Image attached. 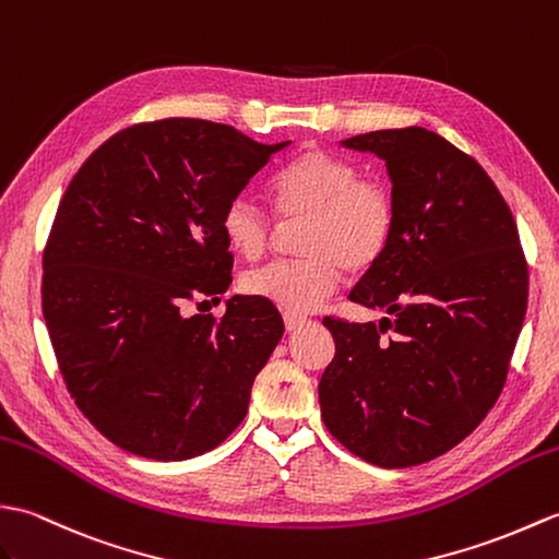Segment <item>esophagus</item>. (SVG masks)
Returning a JSON list of instances; mask_svg holds the SVG:
<instances>
[{"mask_svg":"<svg viewBox=\"0 0 559 559\" xmlns=\"http://www.w3.org/2000/svg\"><path fill=\"white\" fill-rule=\"evenodd\" d=\"M284 318V328H287L289 332L292 330H296V328H301V325H306L308 322V318L306 316H299V313H292V311H287L282 316Z\"/></svg>","mask_w":559,"mask_h":559,"instance_id":"1","label":"esophagus"}]
</instances>
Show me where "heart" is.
<instances>
[{
  "label": "heart",
  "mask_w": 559,
  "mask_h": 559,
  "mask_svg": "<svg viewBox=\"0 0 559 559\" xmlns=\"http://www.w3.org/2000/svg\"><path fill=\"white\" fill-rule=\"evenodd\" d=\"M284 219H304L301 258L275 260L241 280L248 296L294 313L313 311L340 287L344 267L358 275L373 267L394 231L388 186L364 179L349 159L308 151L272 181ZM222 234L234 253L253 260L270 241V217L253 195L239 193L222 210Z\"/></svg>",
  "instance_id": "heart-1"
}]
</instances>
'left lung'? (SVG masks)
I'll return each instance as SVG.
<instances>
[{
	"mask_svg": "<svg viewBox=\"0 0 559 559\" xmlns=\"http://www.w3.org/2000/svg\"><path fill=\"white\" fill-rule=\"evenodd\" d=\"M344 147L384 159L394 231L349 299L388 318H325L334 358L318 384L328 430L382 468L430 462L476 430L504 388L528 267L512 210L474 157L420 127Z\"/></svg>",
	"mask_w": 559,
	"mask_h": 559,
	"instance_id": "obj_1",
	"label": "left lung"
}]
</instances>
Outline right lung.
I'll return each mask as SVG.
<instances>
[{
    "label": "right lung",
    "instance_id": "add662e5",
    "mask_svg": "<svg viewBox=\"0 0 559 559\" xmlns=\"http://www.w3.org/2000/svg\"><path fill=\"white\" fill-rule=\"evenodd\" d=\"M289 143L147 121L71 179L43 255V316L73 402L117 448L179 462L243 420L284 332L280 311L255 296H231L222 318L183 311L229 289L222 210Z\"/></svg>",
    "mask_w": 559,
    "mask_h": 559
}]
</instances>
